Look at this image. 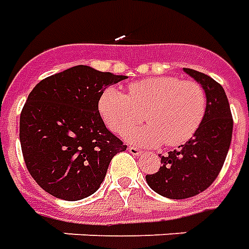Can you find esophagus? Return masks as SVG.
<instances>
[{"instance_id":"1","label":"esophagus","mask_w":249,"mask_h":249,"mask_svg":"<svg viewBox=\"0 0 249 249\" xmlns=\"http://www.w3.org/2000/svg\"><path fill=\"white\" fill-rule=\"evenodd\" d=\"M128 151H130L133 156H139V154L142 153V151H141L138 147H134V146H128Z\"/></svg>"}]
</instances>
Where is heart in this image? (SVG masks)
<instances>
[{
	"label": "heart",
	"mask_w": 249,
	"mask_h": 249,
	"mask_svg": "<svg viewBox=\"0 0 249 249\" xmlns=\"http://www.w3.org/2000/svg\"><path fill=\"white\" fill-rule=\"evenodd\" d=\"M208 98L200 83L177 76L143 79L124 93L107 88L99 100L100 114L111 131L123 133L142 119L147 125L126 131L130 142L176 147L188 142L205 119Z\"/></svg>",
	"instance_id": "1"
}]
</instances>
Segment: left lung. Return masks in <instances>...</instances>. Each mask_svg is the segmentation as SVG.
Instances as JSON below:
<instances>
[{
	"label": "left lung",
	"mask_w": 249,
	"mask_h": 249,
	"mask_svg": "<svg viewBox=\"0 0 249 249\" xmlns=\"http://www.w3.org/2000/svg\"><path fill=\"white\" fill-rule=\"evenodd\" d=\"M184 71L205 89V119L186 143L162 157L158 172L146 176L151 189L172 200L197 196L213 184L228 154L233 128L224 88L202 72L190 68H184Z\"/></svg>",
	"instance_id": "left-lung-1"
}]
</instances>
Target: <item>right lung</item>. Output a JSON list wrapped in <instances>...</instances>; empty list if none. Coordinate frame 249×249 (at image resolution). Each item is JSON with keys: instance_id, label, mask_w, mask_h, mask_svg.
I'll return each instance as SVG.
<instances>
[{"instance_id": "add662e5", "label": "right lung", "mask_w": 249, "mask_h": 249, "mask_svg": "<svg viewBox=\"0 0 249 249\" xmlns=\"http://www.w3.org/2000/svg\"><path fill=\"white\" fill-rule=\"evenodd\" d=\"M126 76L76 65L43 79L20 115L26 169L40 188L65 201L99 189L112 157L127 149L99 114L106 88Z\"/></svg>"}]
</instances>
